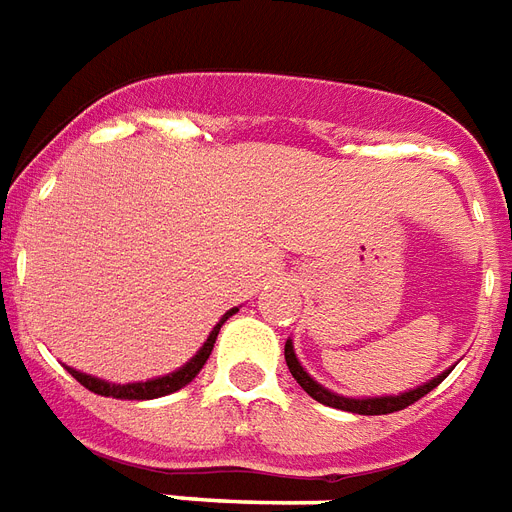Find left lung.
Returning <instances> with one entry per match:
<instances>
[{
  "mask_svg": "<svg viewBox=\"0 0 512 512\" xmlns=\"http://www.w3.org/2000/svg\"><path fill=\"white\" fill-rule=\"evenodd\" d=\"M284 358H287V366L289 372H292V377H295L297 382H300V388L308 393L311 398H316L319 404H327V406H335V409H342V412H353V414H390V412H401V409H406V406H412L414 401H420L422 396H428L430 390L436 388L438 382L446 380V374L452 372H444L438 374V377H433L430 382H425V385H420V388L409 390V393H401V396H380V398H345V396H337V393H332V390H327L324 385H319V382L313 380L311 374L305 372L303 366H300V361H297L295 356V348H292V340H287V345H284Z\"/></svg>",
  "mask_w": 512,
  "mask_h": 512,
  "instance_id": "obj_1",
  "label": "left lung"
}]
</instances>
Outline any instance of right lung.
Returning a JSON list of instances; mask_svg holds the SVG:
<instances>
[{
  "mask_svg": "<svg viewBox=\"0 0 512 512\" xmlns=\"http://www.w3.org/2000/svg\"><path fill=\"white\" fill-rule=\"evenodd\" d=\"M239 311V308H233V311H228L223 316V319L217 321V327L209 332L207 342L201 345L199 353L188 361L185 366H180L177 372L172 374H164V377H156V380H146V382H127V385H114V382H106V380H98V377H90V374L84 372H76V369H71V366H66L68 372H71V377H76V382H82L84 388L92 390V393H98V396H108V398H124V401H146V398H162V396H170V393H175V390L185 388L188 382L196 377V374L201 372V366L207 364L209 353H212V348H215V340H217V332H220V327L225 324V319L228 316H233V313Z\"/></svg>",
  "mask_w": 512,
  "mask_h": 512,
  "instance_id": "1",
  "label": "right lung"
}]
</instances>
